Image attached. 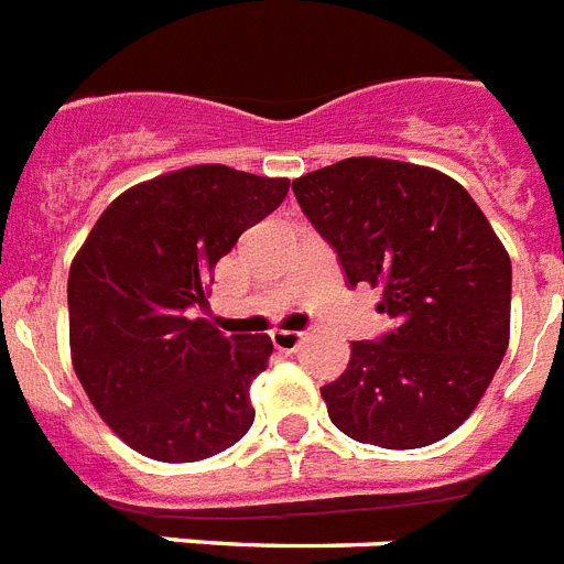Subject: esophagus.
<instances>
[{
	"mask_svg": "<svg viewBox=\"0 0 564 564\" xmlns=\"http://www.w3.org/2000/svg\"><path fill=\"white\" fill-rule=\"evenodd\" d=\"M271 339H273V346H276L279 351H296L302 339H305V334L288 332V328H276V332H271Z\"/></svg>",
	"mask_w": 564,
	"mask_h": 564,
	"instance_id": "esophagus-1",
	"label": "esophagus"
}]
</instances>
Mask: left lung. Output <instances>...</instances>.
Listing matches in <instances>:
<instances>
[{
  "instance_id": "8db88e82",
  "label": "left lung",
  "mask_w": 564,
  "mask_h": 564,
  "mask_svg": "<svg viewBox=\"0 0 564 564\" xmlns=\"http://www.w3.org/2000/svg\"><path fill=\"white\" fill-rule=\"evenodd\" d=\"M348 282L380 288L394 328L351 343L323 386L328 417L360 444L417 449L473 415L510 343V256L458 181L392 158H346L293 181Z\"/></svg>"
}]
</instances>
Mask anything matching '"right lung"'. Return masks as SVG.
Here are the masks:
<instances>
[{"mask_svg":"<svg viewBox=\"0 0 564 564\" xmlns=\"http://www.w3.org/2000/svg\"><path fill=\"white\" fill-rule=\"evenodd\" d=\"M288 178L225 164L164 172L120 193L68 271V343L91 406L134 453L189 464L253 423L268 334H225L189 308L239 236L285 202Z\"/></svg>","mask_w":564,"mask_h":564,"instance_id":"obj_1","label":"right lung"}]
</instances>
